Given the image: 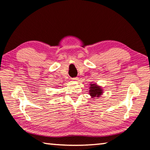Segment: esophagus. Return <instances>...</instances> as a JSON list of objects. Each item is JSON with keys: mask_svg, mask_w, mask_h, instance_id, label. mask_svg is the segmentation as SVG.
<instances>
[{"mask_svg": "<svg viewBox=\"0 0 150 150\" xmlns=\"http://www.w3.org/2000/svg\"><path fill=\"white\" fill-rule=\"evenodd\" d=\"M71 79H72L73 81H78L79 79H78L77 77H73V78Z\"/></svg>", "mask_w": 150, "mask_h": 150, "instance_id": "1", "label": "esophagus"}]
</instances>
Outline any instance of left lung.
Instances as JSON below:
<instances>
[{"mask_svg":"<svg viewBox=\"0 0 150 150\" xmlns=\"http://www.w3.org/2000/svg\"><path fill=\"white\" fill-rule=\"evenodd\" d=\"M89 90V94L92 97H98L103 94V90L98 86L96 85V84H91Z\"/></svg>","mask_w":150,"mask_h":150,"instance_id":"8db88e82","label":"left lung"}]
</instances>
